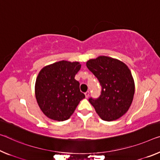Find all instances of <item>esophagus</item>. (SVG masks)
<instances>
[{
  "label": "esophagus",
  "mask_w": 160,
  "mask_h": 160,
  "mask_svg": "<svg viewBox=\"0 0 160 160\" xmlns=\"http://www.w3.org/2000/svg\"><path fill=\"white\" fill-rule=\"evenodd\" d=\"M85 97L86 98H88L89 97V92H88V91H87V92H85Z\"/></svg>",
  "instance_id": "esophagus-1"
}]
</instances>
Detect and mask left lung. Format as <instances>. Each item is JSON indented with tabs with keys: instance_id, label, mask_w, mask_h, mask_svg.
I'll return each instance as SVG.
<instances>
[{
	"instance_id": "1",
	"label": "left lung",
	"mask_w": 160,
	"mask_h": 160,
	"mask_svg": "<svg viewBox=\"0 0 160 160\" xmlns=\"http://www.w3.org/2000/svg\"><path fill=\"white\" fill-rule=\"evenodd\" d=\"M87 66L102 87L99 97L88 99L98 115L107 122L122 117L128 111L134 94V82L128 66L108 56L88 60Z\"/></svg>"
}]
</instances>
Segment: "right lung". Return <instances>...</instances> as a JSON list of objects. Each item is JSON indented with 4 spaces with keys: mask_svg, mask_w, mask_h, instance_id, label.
Segmentation results:
<instances>
[{
    "mask_svg": "<svg viewBox=\"0 0 160 160\" xmlns=\"http://www.w3.org/2000/svg\"><path fill=\"white\" fill-rule=\"evenodd\" d=\"M78 62L61 61L43 68L36 81L38 104L49 119L62 122L68 119L85 95L80 92L79 82L74 78L80 70Z\"/></svg>",
    "mask_w": 160,
    "mask_h": 160,
    "instance_id": "1",
    "label": "right lung"
}]
</instances>
